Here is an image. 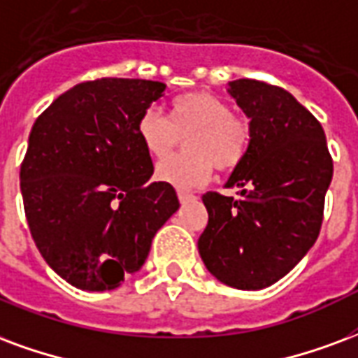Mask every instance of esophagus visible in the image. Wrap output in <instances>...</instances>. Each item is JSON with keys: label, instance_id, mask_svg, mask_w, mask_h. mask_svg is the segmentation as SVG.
<instances>
[{"label": "esophagus", "instance_id": "1", "mask_svg": "<svg viewBox=\"0 0 358 358\" xmlns=\"http://www.w3.org/2000/svg\"><path fill=\"white\" fill-rule=\"evenodd\" d=\"M178 199L180 203L184 205V203H192V201H195L197 197L193 195V193H187V192H178Z\"/></svg>", "mask_w": 358, "mask_h": 358}]
</instances>
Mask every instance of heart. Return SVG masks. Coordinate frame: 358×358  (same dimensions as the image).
<instances>
[{
	"mask_svg": "<svg viewBox=\"0 0 358 358\" xmlns=\"http://www.w3.org/2000/svg\"><path fill=\"white\" fill-rule=\"evenodd\" d=\"M184 140L187 153L159 163L155 176L178 189H192L210 178L213 169L226 172L243 163L250 145V125L233 115L226 100L210 92H187L174 98L166 121L155 108L142 112L136 134L145 153L165 159Z\"/></svg>",
	"mask_w": 358,
	"mask_h": 358,
	"instance_id": "1",
	"label": "heart"
}]
</instances>
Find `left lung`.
I'll use <instances>...</instances> for the list:
<instances>
[{
    "mask_svg": "<svg viewBox=\"0 0 358 358\" xmlns=\"http://www.w3.org/2000/svg\"><path fill=\"white\" fill-rule=\"evenodd\" d=\"M227 92L250 119V145L226 184L239 197L203 195L208 224L197 246L220 282L260 290L315 245L334 163L320 123L288 91L237 79Z\"/></svg>",
    "mask_w": 358,
    "mask_h": 358,
    "instance_id": "obj_1",
    "label": "left lung"
}]
</instances>
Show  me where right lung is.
Returning a JSON list of instances; mask_svg holds the SVG:
<instances>
[{"label": "right lung", "instance_id": "right-lung-1", "mask_svg": "<svg viewBox=\"0 0 358 358\" xmlns=\"http://www.w3.org/2000/svg\"><path fill=\"white\" fill-rule=\"evenodd\" d=\"M165 89L145 79L85 81L31 127L20 165L24 213L43 260L71 287L117 288L178 210L171 184L148 182L153 163L136 134Z\"/></svg>", "mask_w": 358, "mask_h": 358}]
</instances>
